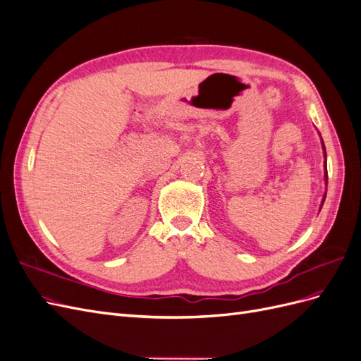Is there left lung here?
Listing matches in <instances>:
<instances>
[{"label": "left lung", "instance_id": "left-lung-1", "mask_svg": "<svg viewBox=\"0 0 361 361\" xmlns=\"http://www.w3.org/2000/svg\"><path fill=\"white\" fill-rule=\"evenodd\" d=\"M322 146H324V141H322ZM324 150H325V147H324ZM325 170H326V167H325ZM326 178H329V176L325 174V182H326ZM322 204H324V202H322Z\"/></svg>", "mask_w": 361, "mask_h": 361}]
</instances>
